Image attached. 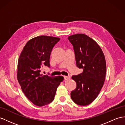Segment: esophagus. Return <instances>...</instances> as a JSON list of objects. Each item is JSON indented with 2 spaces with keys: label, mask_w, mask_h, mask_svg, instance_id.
I'll return each mask as SVG.
<instances>
[{
  "label": "esophagus",
  "mask_w": 125,
  "mask_h": 125,
  "mask_svg": "<svg viewBox=\"0 0 125 125\" xmlns=\"http://www.w3.org/2000/svg\"><path fill=\"white\" fill-rule=\"evenodd\" d=\"M70 78H71V76H64V79L65 80H68Z\"/></svg>",
  "instance_id": "esophagus-1"
}]
</instances>
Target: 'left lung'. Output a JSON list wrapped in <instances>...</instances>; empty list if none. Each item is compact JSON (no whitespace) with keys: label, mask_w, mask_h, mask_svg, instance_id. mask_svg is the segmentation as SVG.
Returning a JSON list of instances; mask_svg holds the SVG:
<instances>
[{"label":"left lung","mask_w":125,"mask_h":125,"mask_svg":"<svg viewBox=\"0 0 125 125\" xmlns=\"http://www.w3.org/2000/svg\"><path fill=\"white\" fill-rule=\"evenodd\" d=\"M68 39L74 48L76 66L83 69L81 74L72 76L76 88L72 91L71 98L78 105H89L98 96L104 84L105 57L98 44L85 34L72 35Z\"/></svg>","instance_id":"1"}]
</instances>
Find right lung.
I'll list each match as a JSON object with an SVG mask.
<instances>
[{"instance_id":"obj_1","label":"right lung","mask_w":125,"mask_h":125,"mask_svg":"<svg viewBox=\"0 0 125 125\" xmlns=\"http://www.w3.org/2000/svg\"><path fill=\"white\" fill-rule=\"evenodd\" d=\"M60 38L41 35L27 42L21 52L17 64V77L26 98L33 104L43 106L53 101L58 86L63 77L40 74L42 66L50 67L49 59L52 48Z\"/></svg>"}]
</instances>
